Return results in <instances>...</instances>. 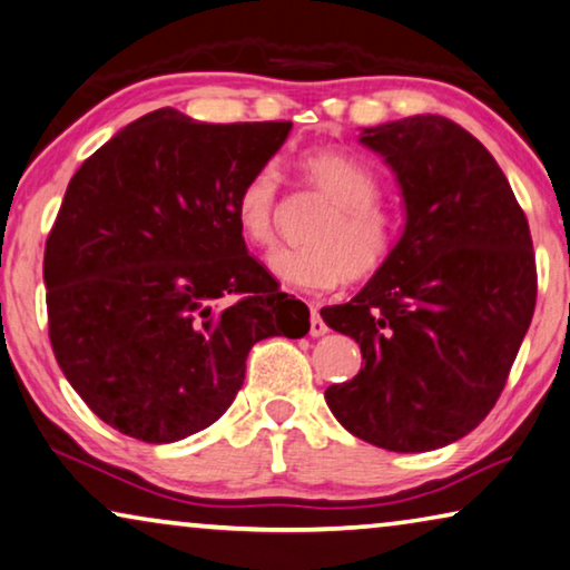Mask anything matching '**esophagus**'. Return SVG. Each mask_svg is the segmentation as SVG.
<instances>
[{"instance_id":"obj_1","label":"esophagus","mask_w":570,"mask_h":570,"mask_svg":"<svg viewBox=\"0 0 570 570\" xmlns=\"http://www.w3.org/2000/svg\"><path fill=\"white\" fill-rule=\"evenodd\" d=\"M327 332H330V327L324 324L322 314L317 309H312V317H309V334H312V337H324Z\"/></svg>"}]
</instances>
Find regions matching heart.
Instances as JSON below:
<instances>
[{
    "label": "heart",
    "mask_w": 570,
    "mask_h": 570,
    "mask_svg": "<svg viewBox=\"0 0 570 570\" xmlns=\"http://www.w3.org/2000/svg\"><path fill=\"white\" fill-rule=\"evenodd\" d=\"M304 183L332 203L312 233V246L278 248L268 256V271L284 286L306 294L337 288L350 274L363 278L385 266L395 246V223L381 207V179L365 161L334 149L304 151L299 159ZM282 207V167L264 161L248 175L236 195L240 236L256 248L276 240Z\"/></svg>",
    "instance_id": "heart-1"
}]
</instances>
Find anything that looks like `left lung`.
Listing matches in <instances>:
<instances>
[{
	"label": "left lung",
	"mask_w": 570,
	"mask_h": 570,
	"mask_svg": "<svg viewBox=\"0 0 570 570\" xmlns=\"http://www.w3.org/2000/svg\"><path fill=\"white\" fill-rule=\"evenodd\" d=\"M395 175L403 233L347 304L324 306L365 365L324 391L352 436L387 451L454 444L500 399L535 312L525 213L480 139L436 114L363 129Z\"/></svg>",
	"instance_id": "left-lung-1"
}]
</instances>
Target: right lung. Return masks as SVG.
<instances>
[{
  "label": "right lung",
  "instance_id": "right-lung-1",
  "mask_svg": "<svg viewBox=\"0 0 570 570\" xmlns=\"http://www.w3.org/2000/svg\"><path fill=\"white\" fill-rule=\"evenodd\" d=\"M292 124H200L159 108L70 179L45 246L50 342L98 419L171 444L228 411L258 340L309 309L248 256L236 195Z\"/></svg>",
  "mask_w": 570,
  "mask_h": 570
}]
</instances>
